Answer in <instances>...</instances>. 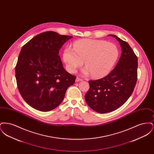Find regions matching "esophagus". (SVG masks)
Wrapping results in <instances>:
<instances>
[{
    "instance_id": "esophagus-1",
    "label": "esophagus",
    "mask_w": 154,
    "mask_h": 154,
    "mask_svg": "<svg viewBox=\"0 0 154 154\" xmlns=\"http://www.w3.org/2000/svg\"><path fill=\"white\" fill-rule=\"evenodd\" d=\"M81 81H82V79H81L79 78V77H77V78H76V79H75V81H76V82Z\"/></svg>"
}]
</instances>
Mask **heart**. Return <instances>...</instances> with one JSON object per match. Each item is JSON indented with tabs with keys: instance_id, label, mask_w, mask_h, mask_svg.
I'll use <instances>...</instances> for the list:
<instances>
[{
	"instance_id": "1",
	"label": "heart",
	"mask_w": 154,
	"mask_h": 154,
	"mask_svg": "<svg viewBox=\"0 0 154 154\" xmlns=\"http://www.w3.org/2000/svg\"><path fill=\"white\" fill-rule=\"evenodd\" d=\"M118 55V48L113 43L100 40L82 39L74 42L73 48L66 46L62 58L69 72H75L84 60L86 67L82 70L83 74L92 73L93 77L98 78L110 72Z\"/></svg>"
}]
</instances>
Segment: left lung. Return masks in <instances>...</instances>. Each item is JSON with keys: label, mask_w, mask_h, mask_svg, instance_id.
Here are the masks:
<instances>
[{"label": "left lung", "mask_w": 154, "mask_h": 154, "mask_svg": "<svg viewBox=\"0 0 154 154\" xmlns=\"http://www.w3.org/2000/svg\"><path fill=\"white\" fill-rule=\"evenodd\" d=\"M122 53L116 67L102 79L89 80V89L85 96V102L99 113L117 109L132 95L137 79V57L129 44L116 36Z\"/></svg>", "instance_id": "left-lung-1"}]
</instances>
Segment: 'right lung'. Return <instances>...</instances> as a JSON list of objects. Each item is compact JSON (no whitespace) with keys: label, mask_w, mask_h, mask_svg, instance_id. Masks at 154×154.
<instances>
[{"label":"right lung","mask_w":154,"mask_h":154,"mask_svg":"<svg viewBox=\"0 0 154 154\" xmlns=\"http://www.w3.org/2000/svg\"><path fill=\"white\" fill-rule=\"evenodd\" d=\"M72 36L45 32L25 44L15 66L17 87L23 100L39 111H48L63 101L76 77L67 72L59 50Z\"/></svg>","instance_id":"add662e5"}]
</instances>
